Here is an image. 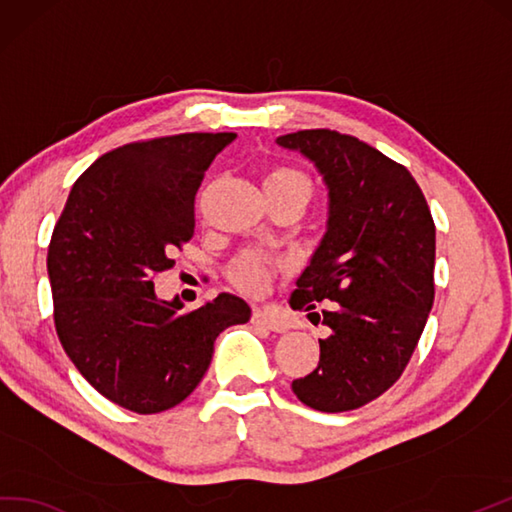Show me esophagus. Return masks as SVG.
<instances>
[{
  "label": "esophagus",
  "instance_id": "obj_1",
  "mask_svg": "<svg viewBox=\"0 0 512 512\" xmlns=\"http://www.w3.org/2000/svg\"><path fill=\"white\" fill-rule=\"evenodd\" d=\"M252 324L260 326V328H267V331H271V333H287L289 331V324L282 320V317L269 313L265 309H254Z\"/></svg>",
  "mask_w": 512,
  "mask_h": 512
}]
</instances>
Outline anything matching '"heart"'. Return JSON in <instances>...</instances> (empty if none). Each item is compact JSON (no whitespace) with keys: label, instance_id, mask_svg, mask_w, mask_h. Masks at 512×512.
I'll list each match as a JSON object with an SVG mask.
<instances>
[{"label":"heart","instance_id":"b5f03b06","mask_svg":"<svg viewBox=\"0 0 512 512\" xmlns=\"http://www.w3.org/2000/svg\"><path fill=\"white\" fill-rule=\"evenodd\" d=\"M271 188H302L311 192V181L304 173L289 166H278L271 168L265 179V190ZM285 269V260L278 256H271L267 252H256V249H247L241 256H238L230 265V280L234 285L245 291V293H260L263 291L271 278H274L278 271Z\"/></svg>","mask_w":512,"mask_h":512}]
</instances>
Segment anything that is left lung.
Returning a JSON list of instances; mask_svg holds the SVG:
<instances>
[{
    "label": "left lung",
    "instance_id": "1",
    "mask_svg": "<svg viewBox=\"0 0 512 512\" xmlns=\"http://www.w3.org/2000/svg\"><path fill=\"white\" fill-rule=\"evenodd\" d=\"M276 144L313 162L328 190L326 232L289 302L300 311L324 302L331 335L320 339L317 368L291 388L313 410H357L392 388L423 335L434 219L410 170L352 135L311 129Z\"/></svg>",
    "mask_w": 512,
    "mask_h": 512
}]
</instances>
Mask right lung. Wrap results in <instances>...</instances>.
Instances as JSON below:
<instances>
[{"mask_svg": "<svg viewBox=\"0 0 512 512\" xmlns=\"http://www.w3.org/2000/svg\"><path fill=\"white\" fill-rule=\"evenodd\" d=\"M236 133L124 144L76 179L52 232L54 326L78 372L135 414L181 403L206 374L214 339L245 324L247 302L219 293L195 311L160 300L153 276L195 234V195Z\"/></svg>", "mask_w": 512, "mask_h": 512, "instance_id": "add662e5", "label": "right lung"}]
</instances>
